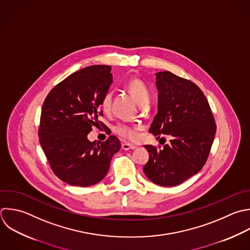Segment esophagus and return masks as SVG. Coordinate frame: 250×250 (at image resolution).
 <instances>
[{
	"mask_svg": "<svg viewBox=\"0 0 250 250\" xmlns=\"http://www.w3.org/2000/svg\"><path fill=\"white\" fill-rule=\"evenodd\" d=\"M121 147L123 150H129V149H135L136 146L134 145H131V144H128V143H123L121 145Z\"/></svg>",
	"mask_w": 250,
	"mask_h": 250,
	"instance_id": "1",
	"label": "esophagus"
}]
</instances>
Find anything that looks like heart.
<instances>
[{
	"label": "heart",
	"instance_id": "obj_1",
	"mask_svg": "<svg viewBox=\"0 0 250 250\" xmlns=\"http://www.w3.org/2000/svg\"><path fill=\"white\" fill-rule=\"evenodd\" d=\"M126 87H127L128 91L132 94V96L136 99V101L138 102V104L140 105L144 103H148L149 91H148L146 85L141 79H138V78L130 79L127 82ZM111 100H112V91L108 90L104 93V95L103 96L102 101H101V107L104 111H107L109 109ZM114 132L118 136H120L121 138H123L125 140L133 141L137 138L138 127L135 125L121 123L115 127Z\"/></svg>",
	"mask_w": 250,
	"mask_h": 250
}]
</instances>
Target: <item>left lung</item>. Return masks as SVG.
I'll return each instance as SVG.
<instances>
[{
  "instance_id": "obj_1",
  "label": "left lung",
  "mask_w": 250,
  "mask_h": 250,
  "mask_svg": "<svg viewBox=\"0 0 250 250\" xmlns=\"http://www.w3.org/2000/svg\"><path fill=\"white\" fill-rule=\"evenodd\" d=\"M158 111L148 130L169 135V145L145 147L149 153L144 166L156 185L174 187L198 173L205 164L216 133L215 119L202 91L191 81L169 71L158 72Z\"/></svg>"
}]
</instances>
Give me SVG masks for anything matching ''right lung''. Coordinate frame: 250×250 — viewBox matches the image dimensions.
<instances>
[{"label":"right lung","instance_id":"right-lung-1","mask_svg":"<svg viewBox=\"0 0 250 250\" xmlns=\"http://www.w3.org/2000/svg\"><path fill=\"white\" fill-rule=\"evenodd\" d=\"M110 70L108 65L80 69L53 88L43 104L40 145L54 173L68 185L89 187L102 181L120 149L115 136L102 143L87 138L103 116L99 106L112 83Z\"/></svg>","mask_w":250,"mask_h":250}]
</instances>
